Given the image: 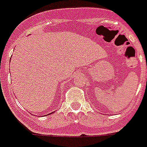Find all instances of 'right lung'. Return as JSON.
Instances as JSON below:
<instances>
[{
  "label": "right lung",
  "instance_id": "1",
  "mask_svg": "<svg viewBox=\"0 0 147 147\" xmlns=\"http://www.w3.org/2000/svg\"><path fill=\"white\" fill-rule=\"evenodd\" d=\"M52 113H53V112H51V113H49V115H51Z\"/></svg>",
  "mask_w": 147,
  "mask_h": 147
}]
</instances>
